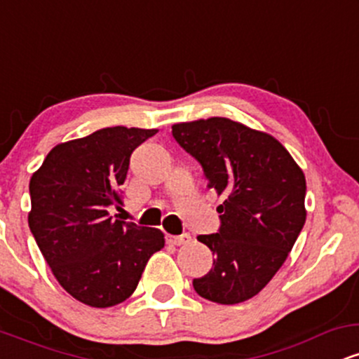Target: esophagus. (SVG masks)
Returning a JSON list of instances; mask_svg holds the SVG:
<instances>
[{
	"mask_svg": "<svg viewBox=\"0 0 359 359\" xmlns=\"http://www.w3.org/2000/svg\"><path fill=\"white\" fill-rule=\"evenodd\" d=\"M191 234H182V236H174V234H167V243L168 245H174V246H180V245H187L191 243Z\"/></svg>",
	"mask_w": 359,
	"mask_h": 359,
	"instance_id": "obj_1",
	"label": "esophagus"
}]
</instances>
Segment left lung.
<instances>
[{
	"mask_svg": "<svg viewBox=\"0 0 359 359\" xmlns=\"http://www.w3.org/2000/svg\"><path fill=\"white\" fill-rule=\"evenodd\" d=\"M172 135L224 196L219 233L197 236L214 263L194 290L224 306L245 302L273 278L302 231L306 175L277 138L229 118L175 123Z\"/></svg>",
	"mask_w": 359,
	"mask_h": 359,
	"instance_id": "8db88e82",
	"label": "left lung"
}]
</instances>
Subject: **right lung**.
Returning <instances> with one entry per match:
<instances>
[{"label":"right lung","instance_id":"add662e5","mask_svg":"<svg viewBox=\"0 0 359 359\" xmlns=\"http://www.w3.org/2000/svg\"><path fill=\"white\" fill-rule=\"evenodd\" d=\"M156 130L113 126L59 143L30 179L28 226L53 277L90 307L130 297L147 262L165 245L156 228L113 219L130 156Z\"/></svg>","mask_w":359,"mask_h":359}]
</instances>
